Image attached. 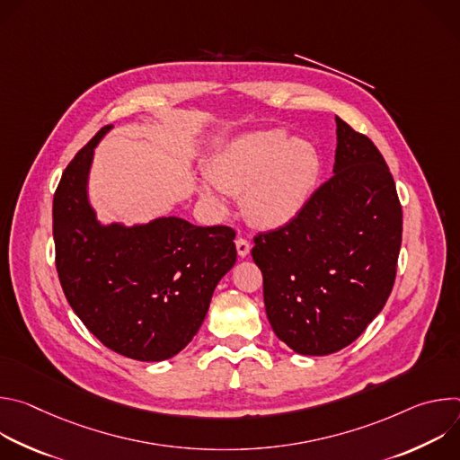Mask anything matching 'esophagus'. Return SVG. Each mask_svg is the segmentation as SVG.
Segmentation results:
<instances>
[{
  "mask_svg": "<svg viewBox=\"0 0 460 460\" xmlns=\"http://www.w3.org/2000/svg\"><path fill=\"white\" fill-rule=\"evenodd\" d=\"M236 251H238V256H242V258H245L247 254H249V251H251V243H249V240H245V238H236Z\"/></svg>",
  "mask_w": 460,
  "mask_h": 460,
  "instance_id": "esophagus-1",
  "label": "esophagus"
}]
</instances>
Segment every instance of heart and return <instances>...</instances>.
<instances>
[{
	"mask_svg": "<svg viewBox=\"0 0 460 460\" xmlns=\"http://www.w3.org/2000/svg\"><path fill=\"white\" fill-rule=\"evenodd\" d=\"M322 176L314 144L293 138L284 128L258 130L229 142L208 167L209 181L199 185L200 200L226 213L224 194H242L251 222L277 229L296 220L307 208Z\"/></svg>",
	"mask_w": 460,
	"mask_h": 460,
	"instance_id": "1",
	"label": "heart"
}]
</instances>
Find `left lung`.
<instances>
[{
  "label": "left lung",
  "instance_id": "left-lung-1",
  "mask_svg": "<svg viewBox=\"0 0 460 460\" xmlns=\"http://www.w3.org/2000/svg\"><path fill=\"white\" fill-rule=\"evenodd\" d=\"M401 242L402 208L382 155L337 116L333 176L251 251L277 337L307 357L357 341L393 289Z\"/></svg>",
  "mask_w": 460,
  "mask_h": 460
}]
</instances>
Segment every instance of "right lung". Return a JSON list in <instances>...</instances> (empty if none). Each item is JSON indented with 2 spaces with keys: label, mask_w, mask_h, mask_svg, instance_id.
I'll list each match as a JSON object with an SVG mask.
<instances>
[{
  "label": "right lung",
  "mask_w": 460,
  "mask_h": 460,
  "mask_svg": "<svg viewBox=\"0 0 460 460\" xmlns=\"http://www.w3.org/2000/svg\"><path fill=\"white\" fill-rule=\"evenodd\" d=\"M111 128L103 127L61 174L52 204L56 270L71 307L103 346L162 362L199 333L215 288L236 261L234 231L178 217L100 222L89 174Z\"/></svg>",
  "instance_id": "add662e5"
}]
</instances>
